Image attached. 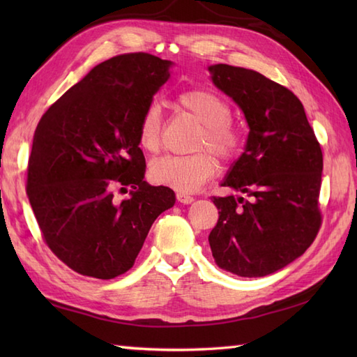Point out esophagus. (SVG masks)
<instances>
[{
    "instance_id": "1",
    "label": "esophagus",
    "mask_w": 357,
    "mask_h": 357,
    "mask_svg": "<svg viewBox=\"0 0 357 357\" xmlns=\"http://www.w3.org/2000/svg\"><path fill=\"white\" fill-rule=\"evenodd\" d=\"M176 199L179 201V202H183V204H192L193 201H195V198L193 196H190V195H187V193H176Z\"/></svg>"
}]
</instances>
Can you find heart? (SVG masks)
Returning a JSON list of instances; mask_svg holds the SVG:
<instances>
[{
    "mask_svg": "<svg viewBox=\"0 0 357 357\" xmlns=\"http://www.w3.org/2000/svg\"><path fill=\"white\" fill-rule=\"evenodd\" d=\"M176 105L202 124L196 149H210L221 159H231L241 149V132L234 126L229 102L207 89H190L179 93ZM138 142L147 153H158L162 146V116L156 104L142 113ZM216 161L208 150L187 156H164L151 162L149 176L156 184L188 193L196 192L213 176Z\"/></svg>",
    "mask_w": 357,
    "mask_h": 357,
    "instance_id": "obj_1",
    "label": "heart"
}]
</instances>
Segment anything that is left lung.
Listing matches in <instances>:
<instances>
[{"label": "left lung", "mask_w": 357, "mask_h": 357, "mask_svg": "<svg viewBox=\"0 0 357 357\" xmlns=\"http://www.w3.org/2000/svg\"><path fill=\"white\" fill-rule=\"evenodd\" d=\"M208 70L250 127L244 153L222 183L248 199L213 196L219 219L210 248L219 267L233 275L267 276L304 255L321 229V144L291 90L244 67L216 64Z\"/></svg>", "instance_id": "1"}]
</instances>
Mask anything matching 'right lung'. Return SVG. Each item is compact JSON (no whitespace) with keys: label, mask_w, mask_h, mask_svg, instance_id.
Segmentation results:
<instances>
[{"label":"right lung","mask_w":357,"mask_h":357,"mask_svg":"<svg viewBox=\"0 0 357 357\" xmlns=\"http://www.w3.org/2000/svg\"><path fill=\"white\" fill-rule=\"evenodd\" d=\"M170 61L144 52L93 67L41 116L27 167V196L43 239L82 276L130 270L155 219L174 192L144 181L138 126L169 79ZM131 187L112 199V188Z\"/></svg>","instance_id":"1"}]
</instances>
